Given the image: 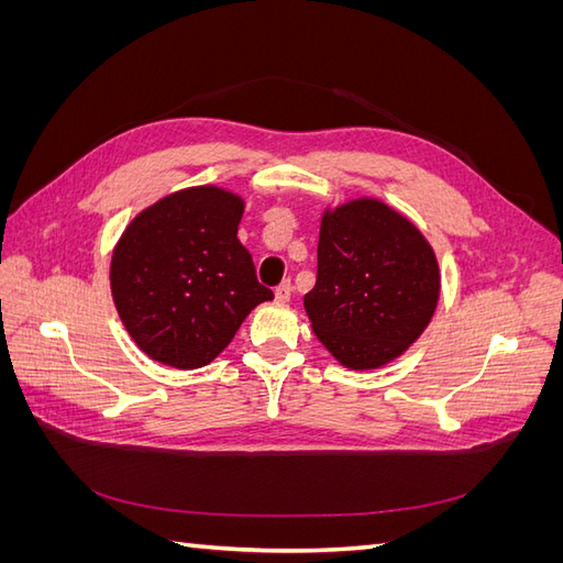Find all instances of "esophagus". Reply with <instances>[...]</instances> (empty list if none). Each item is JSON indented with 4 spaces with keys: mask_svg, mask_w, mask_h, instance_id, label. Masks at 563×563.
Listing matches in <instances>:
<instances>
[{
    "mask_svg": "<svg viewBox=\"0 0 563 563\" xmlns=\"http://www.w3.org/2000/svg\"><path fill=\"white\" fill-rule=\"evenodd\" d=\"M291 294H294V286H291V282H282L277 288H275V298H277V302H288V298H291Z\"/></svg>",
    "mask_w": 563,
    "mask_h": 563,
    "instance_id": "1",
    "label": "esophagus"
}]
</instances>
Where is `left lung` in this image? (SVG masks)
Segmentation results:
<instances>
[{
	"label": "left lung",
	"instance_id": "8db88e82",
	"mask_svg": "<svg viewBox=\"0 0 563 563\" xmlns=\"http://www.w3.org/2000/svg\"><path fill=\"white\" fill-rule=\"evenodd\" d=\"M439 288L430 242L385 201L360 197L323 211L305 312L345 368H380L401 356L428 329Z\"/></svg>",
	"mask_w": 563,
	"mask_h": 563
}]
</instances>
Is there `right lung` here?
Listing matches in <instances>:
<instances>
[{
  "mask_svg": "<svg viewBox=\"0 0 563 563\" xmlns=\"http://www.w3.org/2000/svg\"><path fill=\"white\" fill-rule=\"evenodd\" d=\"M244 199L216 185L162 197L135 216L110 261L119 319L150 360L201 368L223 352L249 312L272 300L236 240Z\"/></svg>",
  "mask_w": 563,
  "mask_h": 563,
  "instance_id": "add662e5",
  "label": "right lung"
}]
</instances>
